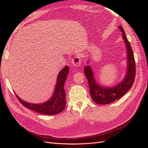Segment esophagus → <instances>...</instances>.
I'll list each match as a JSON object with an SVG mask.
<instances>
[{"mask_svg": "<svg viewBox=\"0 0 148 148\" xmlns=\"http://www.w3.org/2000/svg\"><path fill=\"white\" fill-rule=\"evenodd\" d=\"M72 63L76 67H78L80 66V64L81 63V60L80 59V58L78 56L75 57V58L72 60Z\"/></svg>", "mask_w": 148, "mask_h": 148, "instance_id": "obj_1", "label": "esophagus"}]
</instances>
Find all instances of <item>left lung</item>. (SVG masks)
<instances>
[{
  "label": "left lung",
  "mask_w": 148,
  "mask_h": 148,
  "mask_svg": "<svg viewBox=\"0 0 148 148\" xmlns=\"http://www.w3.org/2000/svg\"><path fill=\"white\" fill-rule=\"evenodd\" d=\"M119 29L122 32L121 35L126 45L127 53L126 73L123 80L113 86H102L95 81L90 66L88 65L84 68V73L89 83L90 96L95 103L98 104H110L120 99L131 88L134 81L136 65L133 53L123 27L119 26ZM87 63L89 64V61Z\"/></svg>",
  "instance_id": "8db88e82"
}]
</instances>
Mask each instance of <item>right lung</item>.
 Returning <instances> with one entry per match:
<instances>
[{
  "label": "right lung",
  "instance_id": "obj_1",
  "mask_svg": "<svg viewBox=\"0 0 148 148\" xmlns=\"http://www.w3.org/2000/svg\"><path fill=\"white\" fill-rule=\"evenodd\" d=\"M69 72V69L67 66H66L60 71L57 78L56 85L51 98L44 103L40 104L29 103L21 99L16 94V96L22 105L32 111L50 116L59 114L66 107V94L64 85Z\"/></svg>",
  "mask_w": 148,
  "mask_h": 148
}]
</instances>
